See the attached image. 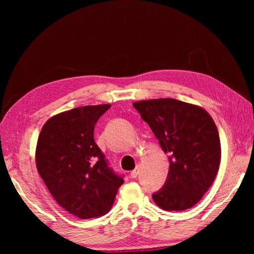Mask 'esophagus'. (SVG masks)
<instances>
[{
  "instance_id": "esophagus-1",
  "label": "esophagus",
  "mask_w": 254,
  "mask_h": 254,
  "mask_svg": "<svg viewBox=\"0 0 254 254\" xmlns=\"http://www.w3.org/2000/svg\"><path fill=\"white\" fill-rule=\"evenodd\" d=\"M137 175H139V168H135L134 170H132L131 174H130L131 178H136Z\"/></svg>"
}]
</instances>
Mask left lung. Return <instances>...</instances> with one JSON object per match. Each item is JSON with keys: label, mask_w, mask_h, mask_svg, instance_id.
Wrapping results in <instances>:
<instances>
[{"label": "left lung", "mask_w": 254, "mask_h": 254, "mask_svg": "<svg viewBox=\"0 0 254 254\" xmlns=\"http://www.w3.org/2000/svg\"><path fill=\"white\" fill-rule=\"evenodd\" d=\"M149 124L163 151L169 171L152 198L165 210H185L201 199L216 177L221 142L213 119L204 109L174 98L133 103Z\"/></svg>", "instance_id": "obj_1"}]
</instances>
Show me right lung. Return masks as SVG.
<instances>
[{"instance_id":"obj_1","label":"right lung","mask_w":254,"mask_h":254,"mask_svg":"<svg viewBox=\"0 0 254 254\" xmlns=\"http://www.w3.org/2000/svg\"><path fill=\"white\" fill-rule=\"evenodd\" d=\"M111 105L76 107L45 123L36 165L56 201L79 218L105 215L124 183L94 140V127Z\"/></svg>"}]
</instances>
